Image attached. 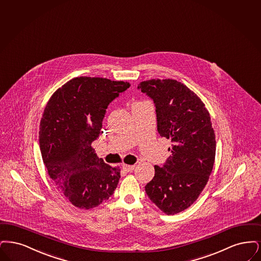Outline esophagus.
Instances as JSON below:
<instances>
[{
	"instance_id": "obj_1",
	"label": "esophagus",
	"mask_w": 261,
	"mask_h": 261,
	"mask_svg": "<svg viewBox=\"0 0 261 261\" xmlns=\"http://www.w3.org/2000/svg\"><path fill=\"white\" fill-rule=\"evenodd\" d=\"M123 169L125 171H133L135 170V166H129V165H123Z\"/></svg>"
}]
</instances>
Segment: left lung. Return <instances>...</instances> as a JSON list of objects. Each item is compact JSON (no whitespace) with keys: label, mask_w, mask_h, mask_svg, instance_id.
<instances>
[{"label":"left lung","mask_w":261,"mask_h":261,"mask_svg":"<svg viewBox=\"0 0 261 261\" xmlns=\"http://www.w3.org/2000/svg\"><path fill=\"white\" fill-rule=\"evenodd\" d=\"M156 106L157 128L171 140V155L145 186L150 200L172 216L198 199L214 168L216 135L204 102L184 84L172 79H152L138 86Z\"/></svg>","instance_id":"obj_1"}]
</instances>
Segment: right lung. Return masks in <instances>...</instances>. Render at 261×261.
<instances>
[{"label":"right lung","instance_id":"right-lung-1","mask_svg":"<svg viewBox=\"0 0 261 261\" xmlns=\"http://www.w3.org/2000/svg\"><path fill=\"white\" fill-rule=\"evenodd\" d=\"M129 87L123 81L77 77L59 88L45 106L39 132L43 162L49 177L78 208L99 205L117 188L120 168L99 159L91 144L101 133L109 103Z\"/></svg>","mask_w":261,"mask_h":261}]
</instances>
